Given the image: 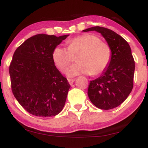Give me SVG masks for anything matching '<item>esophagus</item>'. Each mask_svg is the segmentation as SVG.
<instances>
[{
	"label": "esophagus",
	"instance_id": "1",
	"mask_svg": "<svg viewBox=\"0 0 148 148\" xmlns=\"http://www.w3.org/2000/svg\"><path fill=\"white\" fill-rule=\"evenodd\" d=\"M74 80H75V79H74V78H72V79H68V82L70 85H72L73 83L74 82Z\"/></svg>",
	"mask_w": 148,
	"mask_h": 148
}]
</instances>
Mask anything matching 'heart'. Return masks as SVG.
Wrapping results in <instances>:
<instances>
[{"label":"heart","instance_id":"heart-1","mask_svg":"<svg viewBox=\"0 0 148 148\" xmlns=\"http://www.w3.org/2000/svg\"><path fill=\"white\" fill-rule=\"evenodd\" d=\"M68 45V48L56 47L52 52V59L57 68L64 72L74 60V56L78 55V63L72 65L67 72L70 77L79 74L99 75L111 63V46L96 35L86 33L79 35L69 40Z\"/></svg>","mask_w":148,"mask_h":148}]
</instances>
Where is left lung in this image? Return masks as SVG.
<instances>
[{"mask_svg":"<svg viewBox=\"0 0 148 148\" xmlns=\"http://www.w3.org/2000/svg\"><path fill=\"white\" fill-rule=\"evenodd\" d=\"M96 31L104 37L111 48L112 59L102 75L91 80L87 94L96 107L112 109L124 102L132 91L135 69L134 58L128 43L112 30L94 27L83 31Z\"/></svg>","mask_w":148,"mask_h":148,"instance_id":"8db88e82","label":"left lung"}]
</instances>
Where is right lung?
Instances as JSON below:
<instances>
[{"label":"right lung","mask_w":148,"mask_h":148,"mask_svg":"<svg viewBox=\"0 0 148 148\" xmlns=\"http://www.w3.org/2000/svg\"><path fill=\"white\" fill-rule=\"evenodd\" d=\"M68 36L35 35L14 52L9 65L13 94L33 115L55 116L65 105L70 85L56 68L52 52Z\"/></svg>","instance_id":"obj_1"}]
</instances>
